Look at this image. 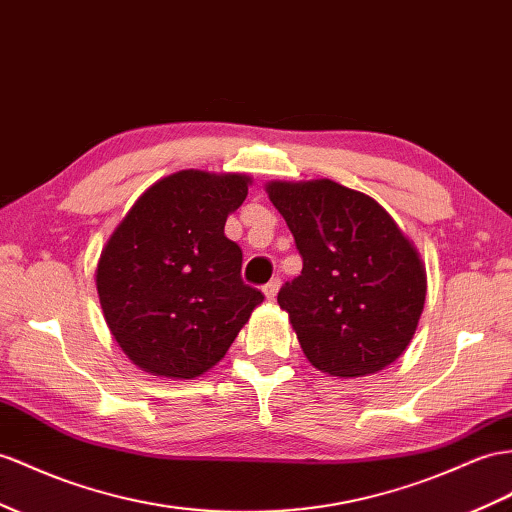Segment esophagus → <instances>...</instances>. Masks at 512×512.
<instances>
[{"label":"esophagus","mask_w":512,"mask_h":512,"mask_svg":"<svg viewBox=\"0 0 512 512\" xmlns=\"http://www.w3.org/2000/svg\"><path fill=\"white\" fill-rule=\"evenodd\" d=\"M279 287H281V281H279V279H272L270 283H266V285H264L266 298H268V300H274V296H277V292H279Z\"/></svg>","instance_id":"34e87169"}]
</instances>
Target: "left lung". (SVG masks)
<instances>
[{
    "label": "left lung",
    "instance_id": "obj_1",
    "mask_svg": "<svg viewBox=\"0 0 512 512\" xmlns=\"http://www.w3.org/2000/svg\"><path fill=\"white\" fill-rule=\"evenodd\" d=\"M266 192L303 257L277 300L309 363L339 378L387 368L424 311L417 248L372 196L331 179L272 181Z\"/></svg>",
    "mask_w": 512,
    "mask_h": 512
}]
</instances>
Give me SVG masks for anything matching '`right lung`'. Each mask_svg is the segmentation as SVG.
<instances>
[{"instance_id": "add662e5", "label": "right lung", "mask_w": 512, "mask_h": 512, "mask_svg": "<svg viewBox=\"0 0 512 512\" xmlns=\"http://www.w3.org/2000/svg\"><path fill=\"white\" fill-rule=\"evenodd\" d=\"M246 175L179 170L144 192L97 264L110 331L144 372L194 378L227 355L264 294L240 277L242 248L225 222Z\"/></svg>"}]
</instances>
